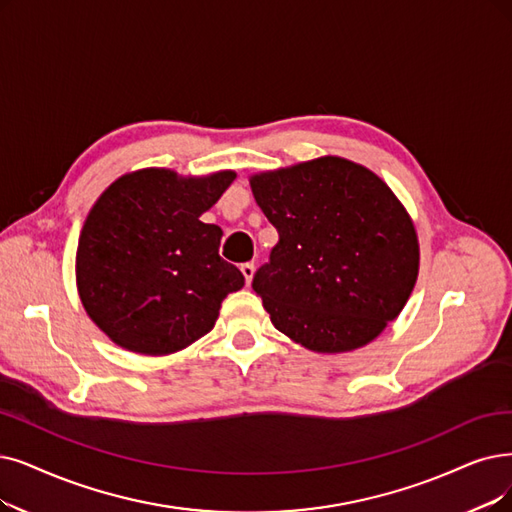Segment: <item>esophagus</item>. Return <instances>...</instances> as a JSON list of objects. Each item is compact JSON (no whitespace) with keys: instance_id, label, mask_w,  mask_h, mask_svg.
Here are the masks:
<instances>
[{"instance_id":"1","label":"esophagus","mask_w":512,"mask_h":512,"mask_svg":"<svg viewBox=\"0 0 512 512\" xmlns=\"http://www.w3.org/2000/svg\"><path fill=\"white\" fill-rule=\"evenodd\" d=\"M254 271H256V264L254 262H243L241 264V273L245 277V283H252V277H254Z\"/></svg>"}]
</instances>
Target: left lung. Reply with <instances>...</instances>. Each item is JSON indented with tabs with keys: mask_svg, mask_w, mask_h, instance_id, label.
I'll use <instances>...</instances> for the list:
<instances>
[{
	"mask_svg": "<svg viewBox=\"0 0 512 512\" xmlns=\"http://www.w3.org/2000/svg\"><path fill=\"white\" fill-rule=\"evenodd\" d=\"M250 185L279 233L252 279L273 325L317 353L374 340L418 277L416 229L393 191L340 157L258 174Z\"/></svg>",
	"mask_w": 512,
	"mask_h": 512,
	"instance_id": "left-lung-1",
	"label": "left lung"
}]
</instances>
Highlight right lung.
<instances>
[{
	"instance_id": "right-lung-1",
	"label": "right lung",
	"mask_w": 512,
	"mask_h": 512,
	"mask_svg": "<svg viewBox=\"0 0 512 512\" xmlns=\"http://www.w3.org/2000/svg\"><path fill=\"white\" fill-rule=\"evenodd\" d=\"M233 172L121 176L90 210L77 245V288L92 321L142 355H168L206 336L222 300L243 288L218 254L222 229L201 222Z\"/></svg>"
}]
</instances>
